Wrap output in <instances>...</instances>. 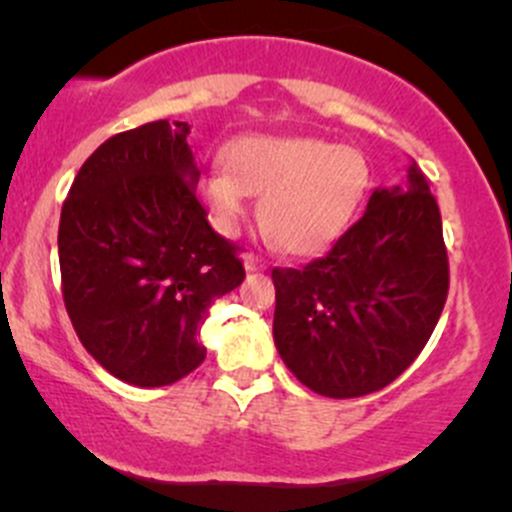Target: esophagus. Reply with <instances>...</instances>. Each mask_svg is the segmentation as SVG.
<instances>
[{
    "label": "esophagus",
    "instance_id": "1",
    "mask_svg": "<svg viewBox=\"0 0 512 512\" xmlns=\"http://www.w3.org/2000/svg\"><path fill=\"white\" fill-rule=\"evenodd\" d=\"M242 262H245L247 272H262V270H265V262H262L257 255H252V252L242 255Z\"/></svg>",
    "mask_w": 512,
    "mask_h": 512
}]
</instances>
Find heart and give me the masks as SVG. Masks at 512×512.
Here are the masks:
<instances>
[{
    "instance_id": "obj_1",
    "label": "heart",
    "mask_w": 512,
    "mask_h": 512,
    "mask_svg": "<svg viewBox=\"0 0 512 512\" xmlns=\"http://www.w3.org/2000/svg\"><path fill=\"white\" fill-rule=\"evenodd\" d=\"M369 190V165L354 148L322 138L250 136L232 143L225 168L198 183L210 225L232 237L240 230L250 195L272 240L292 255H314L332 245L354 220Z\"/></svg>"
}]
</instances>
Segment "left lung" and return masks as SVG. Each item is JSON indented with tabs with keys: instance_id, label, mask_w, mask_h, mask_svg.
Listing matches in <instances>:
<instances>
[{
	"instance_id": "obj_1",
	"label": "left lung",
	"mask_w": 512,
	"mask_h": 512,
	"mask_svg": "<svg viewBox=\"0 0 512 512\" xmlns=\"http://www.w3.org/2000/svg\"><path fill=\"white\" fill-rule=\"evenodd\" d=\"M275 347L314 394L354 399L404 374L448 294L441 213L416 160L302 270L275 267Z\"/></svg>"
}]
</instances>
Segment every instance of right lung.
Listing matches in <instances>:
<instances>
[{"instance_id": "1", "label": "right lung", "mask_w": 512, "mask_h": 512, "mask_svg": "<svg viewBox=\"0 0 512 512\" xmlns=\"http://www.w3.org/2000/svg\"><path fill=\"white\" fill-rule=\"evenodd\" d=\"M183 121L118 133L91 153L59 223L66 312L98 364L141 389L198 369V327L245 270L195 198Z\"/></svg>"}]
</instances>
